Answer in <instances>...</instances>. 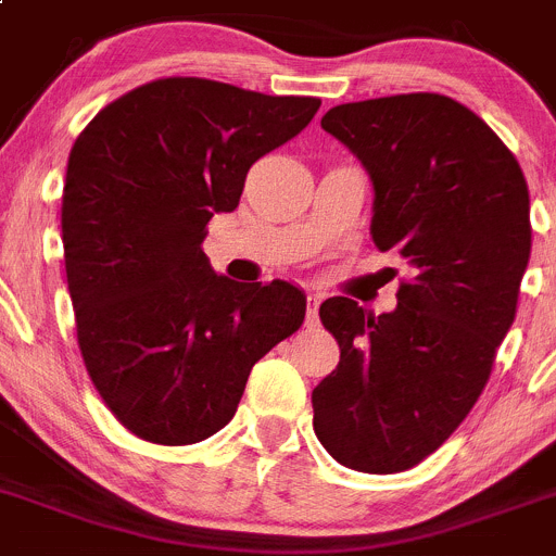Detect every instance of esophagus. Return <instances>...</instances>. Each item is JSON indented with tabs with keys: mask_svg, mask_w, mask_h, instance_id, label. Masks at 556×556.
I'll use <instances>...</instances> for the list:
<instances>
[{
	"mask_svg": "<svg viewBox=\"0 0 556 556\" xmlns=\"http://www.w3.org/2000/svg\"><path fill=\"white\" fill-rule=\"evenodd\" d=\"M318 295H307V326H318Z\"/></svg>",
	"mask_w": 556,
	"mask_h": 556,
	"instance_id": "1",
	"label": "esophagus"
}]
</instances>
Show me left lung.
Here are the masks:
<instances>
[{"mask_svg":"<svg viewBox=\"0 0 556 556\" xmlns=\"http://www.w3.org/2000/svg\"><path fill=\"white\" fill-rule=\"evenodd\" d=\"M320 126L370 173L372 241L414 268L397 309L320 304L340 365L313 389L326 453L367 475L417 466L447 442L494 370L532 249L516 155L439 92L342 103Z\"/></svg>","mask_w":556,"mask_h":556,"instance_id":"1","label":"left lung"}]
</instances>
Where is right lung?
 <instances>
[{
  "label": "right lung",
  "instance_id": "1",
  "mask_svg": "<svg viewBox=\"0 0 556 556\" xmlns=\"http://www.w3.org/2000/svg\"><path fill=\"white\" fill-rule=\"evenodd\" d=\"M318 106L169 76L106 103L76 137L62 189L76 340L109 412L144 442L225 428L254 362L302 326V290L219 277L202 238L236 211L254 161Z\"/></svg>",
  "mask_w": 556,
  "mask_h": 556
}]
</instances>
